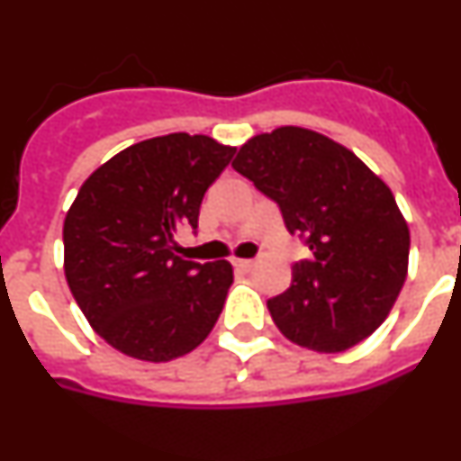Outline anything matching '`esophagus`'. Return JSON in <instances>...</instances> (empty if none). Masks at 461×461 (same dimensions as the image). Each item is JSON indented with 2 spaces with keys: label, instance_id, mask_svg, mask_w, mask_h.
<instances>
[{
  "label": "esophagus",
  "instance_id": "1",
  "mask_svg": "<svg viewBox=\"0 0 461 461\" xmlns=\"http://www.w3.org/2000/svg\"><path fill=\"white\" fill-rule=\"evenodd\" d=\"M235 266H238L240 270H251V267L256 266V260H251V258H235Z\"/></svg>",
  "mask_w": 461,
  "mask_h": 461
}]
</instances>
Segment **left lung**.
<instances>
[{
  "mask_svg": "<svg viewBox=\"0 0 461 461\" xmlns=\"http://www.w3.org/2000/svg\"><path fill=\"white\" fill-rule=\"evenodd\" d=\"M233 168L279 203L313 258L267 300L281 335L341 353L376 332L404 286L411 233L390 186L348 148L303 126H279L240 148Z\"/></svg>",
  "mask_w": 461,
  "mask_h": 461,
  "instance_id": "1",
  "label": "left lung"
}]
</instances>
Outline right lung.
I'll list each match as a JSON object with an SVG mask.
<instances>
[{
	"instance_id": "add662e5",
	"label": "right lung",
	"mask_w": 461,
	"mask_h": 461,
	"mask_svg": "<svg viewBox=\"0 0 461 461\" xmlns=\"http://www.w3.org/2000/svg\"><path fill=\"white\" fill-rule=\"evenodd\" d=\"M233 154L201 133L149 138L94 170L68 207V288L94 332L124 356L175 360L217 323L233 266L180 258L175 233L198 228L203 195Z\"/></svg>"
}]
</instances>
